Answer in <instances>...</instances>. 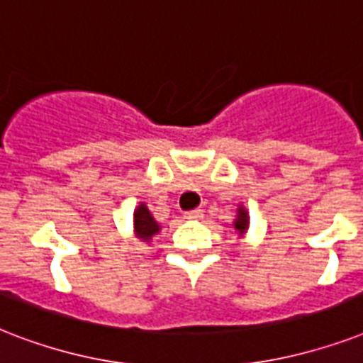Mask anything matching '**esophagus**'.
I'll list each match as a JSON object with an SVG mask.
<instances>
[{
    "label": "esophagus",
    "mask_w": 363,
    "mask_h": 363,
    "mask_svg": "<svg viewBox=\"0 0 363 363\" xmlns=\"http://www.w3.org/2000/svg\"><path fill=\"white\" fill-rule=\"evenodd\" d=\"M184 216H186L188 220H199V218H203V211L201 209L188 211V213H184Z\"/></svg>",
    "instance_id": "obj_1"
}]
</instances>
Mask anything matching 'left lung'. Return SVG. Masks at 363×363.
I'll list each match as a JSON object with an SVG mask.
<instances>
[{"label": "left lung", "instance_id": "8db88e82", "mask_svg": "<svg viewBox=\"0 0 363 363\" xmlns=\"http://www.w3.org/2000/svg\"><path fill=\"white\" fill-rule=\"evenodd\" d=\"M248 226H250V216H248V211L245 209V205H238V215H235V220H233V228L238 232L239 238H242L247 233Z\"/></svg>", "mask_w": 363, "mask_h": 363}]
</instances>
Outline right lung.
<instances>
[{
    "instance_id": "right-lung-1",
    "label": "right lung",
    "mask_w": 363,
    "mask_h": 363,
    "mask_svg": "<svg viewBox=\"0 0 363 363\" xmlns=\"http://www.w3.org/2000/svg\"><path fill=\"white\" fill-rule=\"evenodd\" d=\"M160 230H162V226L150 215L147 203L141 201L133 211V233H135V238L143 242H150L154 235H158Z\"/></svg>"
}]
</instances>
